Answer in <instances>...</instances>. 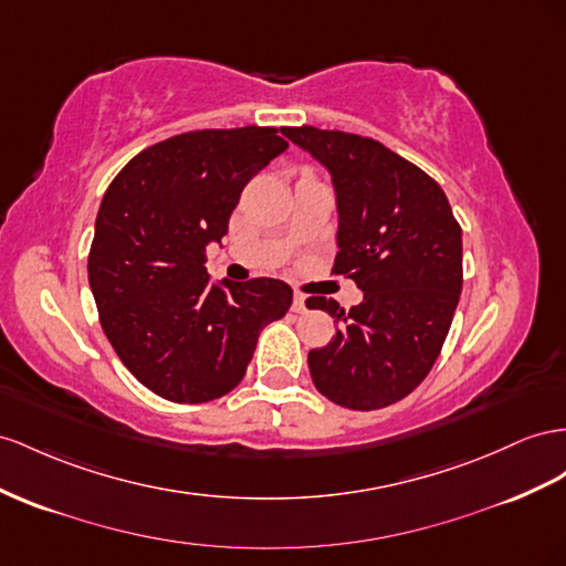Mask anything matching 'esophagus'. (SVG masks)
I'll list each match as a JSON object with an SVG mask.
<instances>
[{
	"instance_id": "34e87169",
	"label": "esophagus",
	"mask_w": 566,
	"mask_h": 566,
	"mask_svg": "<svg viewBox=\"0 0 566 566\" xmlns=\"http://www.w3.org/2000/svg\"><path fill=\"white\" fill-rule=\"evenodd\" d=\"M293 312L295 314L307 312V297H304L302 293H295V297H293Z\"/></svg>"
}]
</instances>
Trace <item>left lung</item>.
<instances>
[{
  "label": "left lung",
  "mask_w": 566,
  "mask_h": 566,
  "mask_svg": "<svg viewBox=\"0 0 566 566\" xmlns=\"http://www.w3.org/2000/svg\"><path fill=\"white\" fill-rule=\"evenodd\" d=\"M283 135L328 169L338 205L333 273L364 293L347 314L335 300H307L340 326L310 353L312 380L340 407H388L429 376L448 338L462 293V228L438 182L378 140L314 126Z\"/></svg>",
  "instance_id": "obj_1"
}]
</instances>
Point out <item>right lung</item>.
<instances>
[{
    "instance_id": "obj_1",
    "label": "right lung",
    "mask_w": 566,
    "mask_h": 566,
    "mask_svg": "<svg viewBox=\"0 0 566 566\" xmlns=\"http://www.w3.org/2000/svg\"><path fill=\"white\" fill-rule=\"evenodd\" d=\"M276 128L192 130L133 157L106 190L87 279L99 324L126 369L171 402H209L248 371L259 333L285 316L276 279L211 283L242 188L287 149Z\"/></svg>"
}]
</instances>
